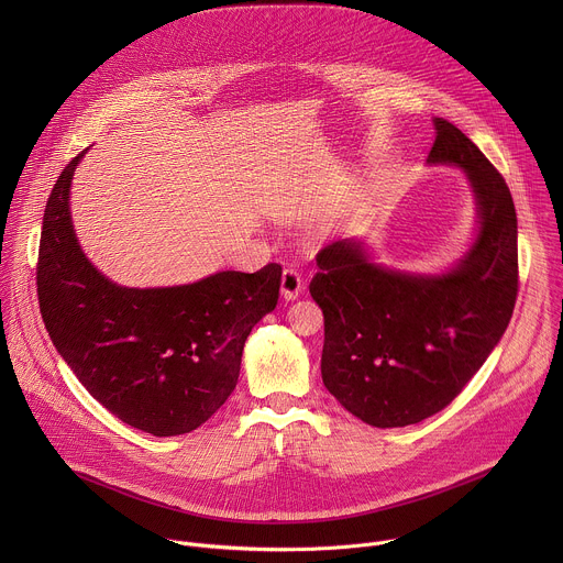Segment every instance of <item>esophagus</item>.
Returning a JSON list of instances; mask_svg holds the SVG:
<instances>
[{
	"label": "esophagus",
	"mask_w": 563,
	"mask_h": 563,
	"mask_svg": "<svg viewBox=\"0 0 563 563\" xmlns=\"http://www.w3.org/2000/svg\"><path fill=\"white\" fill-rule=\"evenodd\" d=\"M302 291V280L298 276V272L294 269H285L283 278H280V294L285 300H296Z\"/></svg>",
	"instance_id": "1"
}]
</instances>
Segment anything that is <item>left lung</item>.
<instances>
[{
  "label": "left lung",
  "instance_id": "obj_1",
  "mask_svg": "<svg viewBox=\"0 0 563 563\" xmlns=\"http://www.w3.org/2000/svg\"><path fill=\"white\" fill-rule=\"evenodd\" d=\"M432 122L428 167L461 169L474 198L467 252L421 274L376 263L361 238H339L316 256L309 285L325 316L323 383L374 428L412 426L450 406L499 345L517 300L510 189L461 129Z\"/></svg>",
  "mask_w": 563,
  "mask_h": 563
}]
</instances>
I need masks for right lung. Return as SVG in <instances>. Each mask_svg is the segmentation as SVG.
I'll return each instance as SVG.
<instances>
[{
	"label": "right lung",
	"mask_w": 563,
	"mask_h": 563,
	"mask_svg": "<svg viewBox=\"0 0 563 563\" xmlns=\"http://www.w3.org/2000/svg\"><path fill=\"white\" fill-rule=\"evenodd\" d=\"M89 148L59 174L46 202L37 296L46 332L89 394L131 428L178 437L224 404L258 320L276 309L280 265L216 272L189 285L124 287L77 243L70 185Z\"/></svg>",
	"instance_id": "add662e5"
}]
</instances>
